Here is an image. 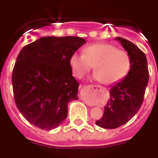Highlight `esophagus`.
<instances>
[{"label":"esophagus","mask_w":158,"mask_h":158,"mask_svg":"<svg viewBox=\"0 0 158 158\" xmlns=\"http://www.w3.org/2000/svg\"><path fill=\"white\" fill-rule=\"evenodd\" d=\"M98 86H96V85H91V88H93V89H94V88H97Z\"/></svg>","instance_id":"34e87169"}]
</instances>
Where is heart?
Returning a JSON list of instances; mask_svg holds the SVG:
<instances>
[{"mask_svg": "<svg viewBox=\"0 0 158 158\" xmlns=\"http://www.w3.org/2000/svg\"><path fill=\"white\" fill-rule=\"evenodd\" d=\"M84 54L73 53L69 65L73 74L82 78L94 68V77L104 85H113L123 79L131 69L127 52L108 43H94L84 49Z\"/></svg>", "mask_w": 158, "mask_h": 158, "instance_id": "1", "label": "heart"}]
</instances>
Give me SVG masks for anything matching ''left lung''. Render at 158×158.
<instances>
[{
    "mask_svg": "<svg viewBox=\"0 0 158 158\" xmlns=\"http://www.w3.org/2000/svg\"><path fill=\"white\" fill-rule=\"evenodd\" d=\"M131 58V69L120 81L112 85L110 99L104 107L101 118L96 121L104 129H115L127 123L140 109L149 81L146 54L133 43L121 37L115 38Z\"/></svg>",
    "mask_w": 158,
    "mask_h": 158,
    "instance_id": "8db88e82",
    "label": "left lung"
}]
</instances>
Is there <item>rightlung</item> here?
<instances>
[{
	"label": "right lung",
	"mask_w": 158,
	"mask_h": 158,
	"mask_svg": "<svg viewBox=\"0 0 158 158\" xmlns=\"http://www.w3.org/2000/svg\"><path fill=\"white\" fill-rule=\"evenodd\" d=\"M85 43L76 36H47L19 53L12 75L14 99L32 125L52 130L66 118L68 104L78 99L79 86L69 58Z\"/></svg>",
	"instance_id": "add662e5"
}]
</instances>
